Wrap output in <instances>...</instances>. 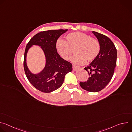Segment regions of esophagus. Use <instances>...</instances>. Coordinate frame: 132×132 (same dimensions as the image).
<instances>
[{
    "label": "esophagus",
    "instance_id": "esophagus-1",
    "mask_svg": "<svg viewBox=\"0 0 132 132\" xmlns=\"http://www.w3.org/2000/svg\"><path fill=\"white\" fill-rule=\"evenodd\" d=\"M79 68H80V67H78V66H76L73 65V66H72V69H73V71H76V70H77L78 69H79Z\"/></svg>",
    "mask_w": 132,
    "mask_h": 132
}]
</instances>
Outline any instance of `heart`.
Returning a JSON list of instances; mask_svg holds the SVG:
<instances>
[{"instance_id": "1", "label": "heart", "mask_w": 132, "mask_h": 132, "mask_svg": "<svg viewBox=\"0 0 132 132\" xmlns=\"http://www.w3.org/2000/svg\"><path fill=\"white\" fill-rule=\"evenodd\" d=\"M56 51L61 57L66 61L71 59L76 49L77 54L72 59V62L77 65H84L87 61L95 60L99 53L100 46L98 42L84 33L72 32L66 36V40L59 39L55 43Z\"/></svg>"}]
</instances>
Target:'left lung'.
I'll return each instance as SVG.
<instances>
[{"label": "left lung", "instance_id": "left-lung-1", "mask_svg": "<svg viewBox=\"0 0 132 132\" xmlns=\"http://www.w3.org/2000/svg\"><path fill=\"white\" fill-rule=\"evenodd\" d=\"M98 40L100 51L97 57L85 69L89 78L80 82L81 87L88 91L96 92L102 90L110 81L117 63V51L114 43L106 36L92 31Z\"/></svg>", "mask_w": 132, "mask_h": 132}]
</instances>
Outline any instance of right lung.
<instances>
[{
	"instance_id": "1",
	"label": "right lung",
	"mask_w": 132,
	"mask_h": 132,
	"mask_svg": "<svg viewBox=\"0 0 132 132\" xmlns=\"http://www.w3.org/2000/svg\"><path fill=\"white\" fill-rule=\"evenodd\" d=\"M68 30H53L41 32L35 35L26 47L24 55V69L30 82L37 90L49 93L59 89L63 85L65 75L72 71V64L63 59L56 51L55 43L59 37ZM33 45L39 46L46 58L44 68L34 74L29 69L26 63L28 50Z\"/></svg>"
}]
</instances>
